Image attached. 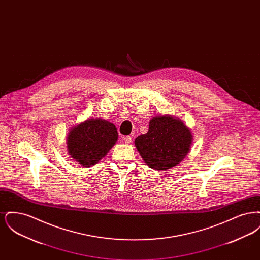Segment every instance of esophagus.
Instances as JSON below:
<instances>
[{"label": "esophagus", "instance_id": "34e87169", "mask_svg": "<svg viewBox=\"0 0 260 260\" xmlns=\"http://www.w3.org/2000/svg\"><path fill=\"white\" fill-rule=\"evenodd\" d=\"M124 142H125V144H129L131 142H132V140H133V136H126L124 137Z\"/></svg>", "mask_w": 260, "mask_h": 260}]
</instances>
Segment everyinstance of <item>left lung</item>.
Instances as JSON below:
<instances>
[{"instance_id":"8db88e82","label":"left lung","mask_w":260,"mask_h":260,"mask_svg":"<svg viewBox=\"0 0 260 260\" xmlns=\"http://www.w3.org/2000/svg\"><path fill=\"white\" fill-rule=\"evenodd\" d=\"M192 141L191 129L180 119L166 114L153 117L148 132L137 136L135 144L149 168L167 171L185 158Z\"/></svg>"}]
</instances>
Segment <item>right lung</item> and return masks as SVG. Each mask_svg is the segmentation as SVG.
<instances>
[{"label": "right lung", "mask_w": 260, "mask_h": 260, "mask_svg": "<svg viewBox=\"0 0 260 260\" xmlns=\"http://www.w3.org/2000/svg\"><path fill=\"white\" fill-rule=\"evenodd\" d=\"M118 140L114 124L99 118L87 119L69 129L66 138L70 157L83 167L102 160Z\"/></svg>", "instance_id": "obj_1"}]
</instances>
